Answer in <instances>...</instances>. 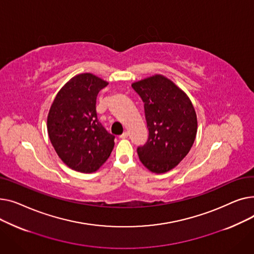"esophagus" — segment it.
Segmentation results:
<instances>
[{
	"mask_svg": "<svg viewBox=\"0 0 254 254\" xmlns=\"http://www.w3.org/2000/svg\"><path fill=\"white\" fill-rule=\"evenodd\" d=\"M127 136H128V132H127V131H124L123 134L119 136V138H120V139H125V138H127Z\"/></svg>",
	"mask_w": 254,
	"mask_h": 254,
	"instance_id": "1",
	"label": "esophagus"
}]
</instances>
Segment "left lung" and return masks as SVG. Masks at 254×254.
I'll return each instance as SVG.
<instances>
[{"label": "left lung", "mask_w": 254, "mask_h": 254, "mask_svg": "<svg viewBox=\"0 0 254 254\" xmlns=\"http://www.w3.org/2000/svg\"><path fill=\"white\" fill-rule=\"evenodd\" d=\"M144 103L148 140L139 146L141 163L161 174L175 168L188 155L197 129L193 106L175 83L154 75L131 84Z\"/></svg>", "instance_id": "1"}]
</instances>
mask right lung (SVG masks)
Listing matches in <instances>:
<instances>
[{
	"instance_id": "add662e5",
	"label": "right lung",
	"mask_w": 254,
	"mask_h": 254,
	"mask_svg": "<svg viewBox=\"0 0 254 254\" xmlns=\"http://www.w3.org/2000/svg\"><path fill=\"white\" fill-rule=\"evenodd\" d=\"M108 82L90 73L79 74L66 82L53 101L47 130L53 148L69 168L92 173L108 159L114 136L99 122L98 93Z\"/></svg>"
}]
</instances>
